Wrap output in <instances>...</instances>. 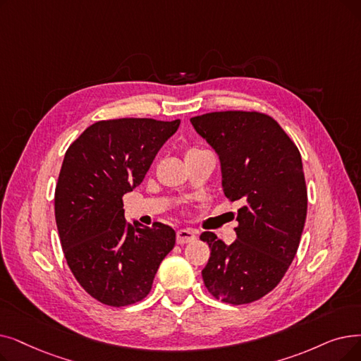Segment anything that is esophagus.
Masks as SVG:
<instances>
[{"instance_id":"obj_1","label":"esophagus","mask_w":361,"mask_h":361,"mask_svg":"<svg viewBox=\"0 0 361 361\" xmlns=\"http://www.w3.org/2000/svg\"><path fill=\"white\" fill-rule=\"evenodd\" d=\"M196 239V231L190 228H181L177 231V243L184 245V243H190Z\"/></svg>"}]
</instances>
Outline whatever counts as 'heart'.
Masks as SVG:
<instances>
[{"label": "heart", "mask_w": 361, "mask_h": 361, "mask_svg": "<svg viewBox=\"0 0 361 361\" xmlns=\"http://www.w3.org/2000/svg\"><path fill=\"white\" fill-rule=\"evenodd\" d=\"M192 150H196V149H192ZM192 150H189V152H192Z\"/></svg>", "instance_id": "obj_1"}]
</instances>
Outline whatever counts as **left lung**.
<instances>
[{"mask_svg":"<svg viewBox=\"0 0 361 361\" xmlns=\"http://www.w3.org/2000/svg\"><path fill=\"white\" fill-rule=\"evenodd\" d=\"M190 122L218 154L226 197L240 203L231 245L200 234L211 249L203 283L223 302H254L279 285L300 246L307 216L300 150L259 112H212Z\"/></svg>","mask_w":361,"mask_h":361,"instance_id":"left-lung-1","label":"left lung"}]
</instances>
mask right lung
Returning a JSON list of instances; mask_svg holds the SVG:
<instances>
[{
    "instance_id": "add662e5",
    "label": "right lung",
    "mask_w": 361,
    "mask_h": 361,
    "mask_svg": "<svg viewBox=\"0 0 361 361\" xmlns=\"http://www.w3.org/2000/svg\"><path fill=\"white\" fill-rule=\"evenodd\" d=\"M178 127L180 119L99 121L65 154L54 195L60 243L78 283L102 304L142 301L176 245V231L166 224L125 221L122 196L143 181Z\"/></svg>"
}]
</instances>
